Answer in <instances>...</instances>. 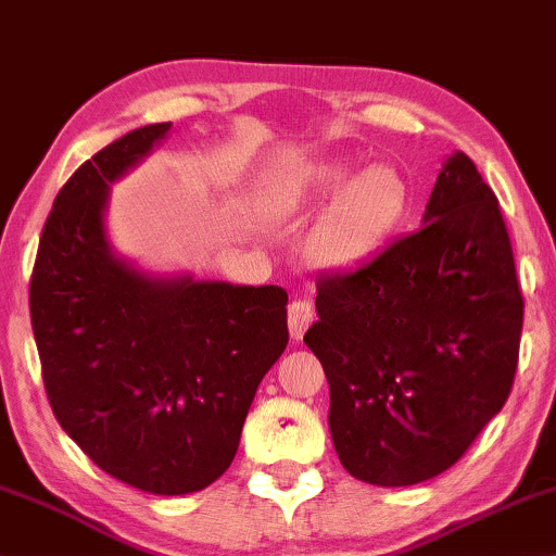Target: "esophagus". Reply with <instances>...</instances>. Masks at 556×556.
<instances>
[{
    "label": "esophagus",
    "mask_w": 556,
    "mask_h": 556,
    "mask_svg": "<svg viewBox=\"0 0 556 556\" xmlns=\"http://www.w3.org/2000/svg\"><path fill=\"white\" fill-rule=\"evenodd\" d=\"M315 318V307L311 298H298L290 302V333L294 341H300L305 336V330L311 328Z\"/></svg>",
    "instance_id": "1"
}]
</instances>
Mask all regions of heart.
<instances>
[{"mask_svg": "<svg viewBox=\"0 0 556 556\" xmlns=\"http://www.w3.org/2000/svg\"><path fill=\"white\" fill-rule=\"evenodd\" d=\"M343 186L348 189L328 207L307 238V256L320 266L359 262L375 251L403 213L405 187L388 166L369 168L359 179H351L346 166L315 168L292 202L305 205L315 197L339 192Z\"/></svg>", "mask_w": 556, "mask_h": 556, "instance_id": "1", "label": "heart"}]
</instances>
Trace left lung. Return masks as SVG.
Here are the masks:
<instances>
[{
  "label": "left lung",
  "mask_w": 556,
  "mask_h": 556,
  "mask_svg": "<svg viewBox=\"0 0 556 556\" xmlns=\"http://www.w3.org/2000/svg\"><path fill=\"white\" fill-rule=\"evenodd\" d=\"M416 233L318 279L305 343L349 475L403 488L446 472L510 395L523 328L508 228L472 159L441 168Z\"/></svg>",
  "instance_id": "8db88e82"
}]
</instances>
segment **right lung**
I'll return each instance as SVG.
<instances>
[{
    "label": "right lung",
    "instance_id": "right-lung-1",
    "mask_svg": "<svg viewBox=\"0 0 556 556\" xmlns=\"http://www.w3.org/2000/svg\"><path fill=\"white\" fill-rule=\"evenodd\" d=\"M168 128L112 140L61 187L35 256L30 320L63 431L115 480L187 495L230 467L290 333L282 287L156 279L112 256L110 185Z\"/></svg>",
    "mask_w": 556,
    "mask_h": 556
}]
</instances>
